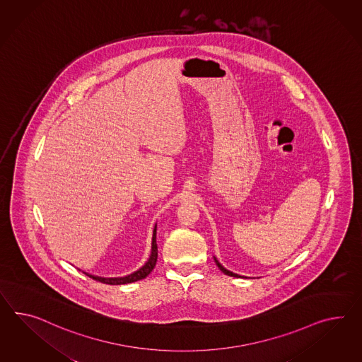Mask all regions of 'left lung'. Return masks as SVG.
<instances>
[{"label":"left lung","instance_id":"left-lung-1","mask_svg":"<svg viewBox=\"0 0 362 362\" xmlns=\"http://www.w3.org/2000/svg\"><path fill=\"white\" fill-rule=\"evenodd\" d=\"M214 259H215V262H216L218 268L221 269L224 274H227V276H231V277H241V276H239V274H235V273H232V272H230V270H227V269L224 268L222 264H221L218 259H215V257H214Z\"/></svg>","mask_w":362,"mask_h":362}]
</instances>
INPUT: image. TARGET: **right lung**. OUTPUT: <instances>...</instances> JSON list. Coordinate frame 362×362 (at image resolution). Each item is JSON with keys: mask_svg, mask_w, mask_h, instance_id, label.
<instances>
[{"mask_svg": "<svg viewBox=\"0 0 362 362\" xmlns=\"http://www.w3.org/2000/svg\"><path fill=\"white\" fill-rule=\"evenodd\" d=\"M158 261V244H156V226L153 228V235H152V250H151V256L148 261L136 272H134L132 274H129L126 277H115V279H105V277H98V276H92L89 273H85L86 276H89L90 279H95L98 282L107 284V285H124V284H131V282H136L139 279H146L149 273L153 270L155 265Z\"/></svg>", "mask_w": 362, "mask_h": 362, "instance_id": "right-lung-1", "label": "right lung"}]
</instances>
